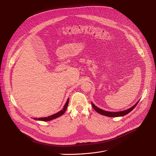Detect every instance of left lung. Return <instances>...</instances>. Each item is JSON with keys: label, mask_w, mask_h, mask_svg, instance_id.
I'll return each mask as SVG.
<instances>
[{"label": "left lung", "mask_w": 156, "mask_h": 156, "mask_svg": "<svg viewBox=\"0 0 156 156\" xmlns=\"http://www.w3.org/2000/svg\"><path fill=\"white\" fill-rule=\"evenodd\" d=\"M138 103V101L133 106V107L130 108L129 109H128L127 110L120 111V112H108V111H104L99 108H97V106H95L92 102V105L96 112L102 114V115H104V116H108V117H119V116H123L126 115V114H128L129 112H130L136 107V105H137Z\"/></svg>", "instance_id": "1"}]
</instances>
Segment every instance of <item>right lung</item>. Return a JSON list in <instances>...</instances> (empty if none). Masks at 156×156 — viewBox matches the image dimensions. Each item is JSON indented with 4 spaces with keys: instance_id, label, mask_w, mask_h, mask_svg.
I'll list each match as a JSON object with an SVG mask.
<instances>
[{
    "instance_id": "obj_1",
    "label": "right lung",
    "mask_w": 156,
    "mask_h": 156,
    "mask_svg": "<svg viewBox=\"0 0 156 156\" xmlns=\"http://www.w3.org/2000/svg\"><path fill=\"white\" fill-rule=\"evenodd\" d=\"M68 102H69V99L67 100L66 102L63 109L61 111H60L59 112L53 114V115L50 116H48V117H46V118H38V119L35 118V119H38V120H40V121H51L52 119H54L55 118H57L61 116V115H62V114L65 112V111H66L67 108H68Z\"/></svg>"
}]
</instances>
